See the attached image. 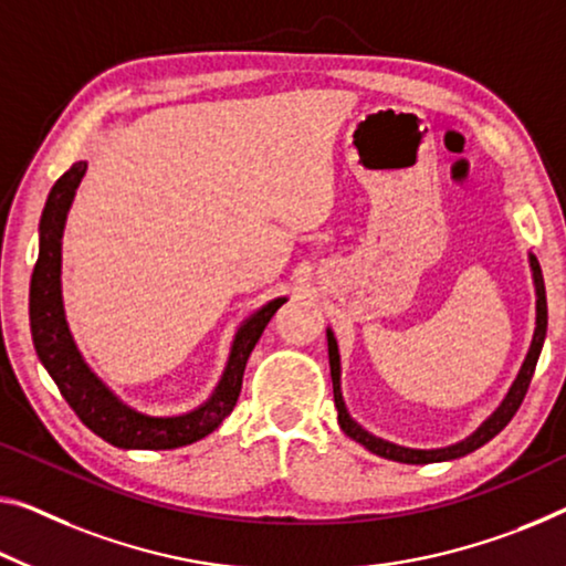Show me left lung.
I'll return each mask as SVG.
<instances>
[{"instance_id": "8db88e82", "label": "left lung", "mask_w": 566, "mask_h": 566, "mask_svg": "<svg viewBox=\"0 0 566 566\" xmlns=\"http://www.w3.org/2000/svg\"><path fill=\"white\" fill-rule=\"evenodd\" d=\"M528 263H532L534 283H536V332H534L532 349H528V354H526L524 367H521L509 397L503 399V405L499 407V410H495L489 417V420H485L481 428H478L471 434V438H465L463 442H455V446L438 448V450H412V448L395 446V442L381 440V438H377V434H371L364 428H359V424H356L349 417V412H346V405L342 399V381H338V379H342V367H338V346H336L334 334L326 332V336H328V364H332V381H334V402H336V410H338V424H342V430L349 434L352 440L361 442V446L367 448L369 453L379 455V458H387V460H397V463H407V465H428V463H440V460L463 458L468 453H473V450H478L481 446H485V442H489L491 438H495V434H499L511 422V417L516 415L521 402H524V397L528 392V385H532L538 354H542L544 336H546V291H544L542 268H538V260L534 255L528 258Z\"/></svg>"}]
</instances>
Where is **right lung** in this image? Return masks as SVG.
<instances>
[{"label":"right lung","instance_id":"obj_1","mask_svg":"<svg viewBox=\"0 0 566 566\" xmlns=\"http://www.w3.org/2000/svg\"><path fill=\"white\" fill-rule=\"evenodd\" d=\"M85 167H88L85 161H75L52 185L45 210H42L40 255L30 281V328L34 352L85 428L111 446L124 450H174L192 446L220 428V422L232 412L242 389L248 356L285 298L271 301L240 326L228 369H224L214 395L199 410L179 417H146L118 402L77 354L65 324L63 298H60V240H63L65 217Z\"/></svg>","mask_w":566,"mask_h":566}]
</instances>
